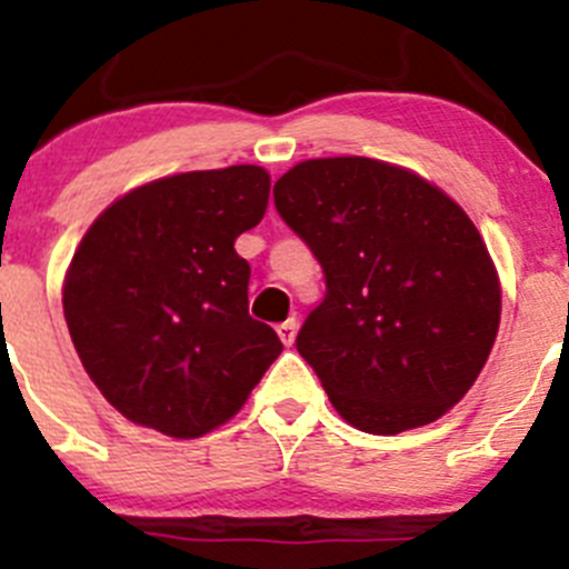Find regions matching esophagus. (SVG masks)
Returning <instances> with one entry per match:
<instances>
[{"mask_svg": "<svg viewBox=\"0 0 569 569\" xmlns=\"http://www.w3.org/2000/svg\"><path fill=\"white\" fill-rule=\"evenodd\" d=\"M278 337H280V342H283L286 348L295 342V337H297V320H295V317H291V320H286V322H280Z\"/></svg>", "mask_w": 569, "mask_h": 569, "instance_id": "34e87169", "label": "esophagus"}]
</instances>
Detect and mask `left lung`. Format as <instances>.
Masks as SVG:
<instances>
[{
  "mask_svg": "<svg viewBox=\"0 0 569 569\" xmlns=\"http://www.w3.org/2000/svg\"><path fill=\"white\" fill-rule=\"evenodd\" d=\"M274 207L326 274L297 351L331 406L366 433L419 428L473 386L501 291L459 203L373 158H315L274 183Z\"/></svg>",
  "mask_w": 569,
  "mask_h": 569,
  "instance_id": "8db88e82",
  "label": "left lung"
}]
</instances>
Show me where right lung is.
Listing matches in <instances>:
<instances>
[{"label":"right lung","mask_w":569,"mask_h":569,"mask_svg":"<svg viewBox=\"0 0 569 569\" xmlns=\"http://www.w3.org/2000/svg\"><path fill=\"white\" fill-rule=\"evenodd\" d=\"M269 172L252 163L132 189L87 229L64 320L90 380L130 422L196 439L240 411L283 342L249 317V263Z\"/></svg>","instance_id":"1"}]
</instances>
